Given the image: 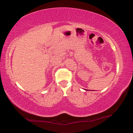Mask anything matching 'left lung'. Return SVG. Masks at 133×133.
I'll return each mask as SVG.
<instances>
[{"mask_svg": "<svg viewBox=\"0 0 133 133\" xmlns=\"http://www.w3.org/2000/svg\"><path fill=\"white\" fill-rule=\"evenodd\" d=\"M85 90H87V89H85Z\"/></svg>", "mask_w": 133, "mask_h": 133, "instance_id": "left-lung-1", "label": "left lung"}]
</instances>
